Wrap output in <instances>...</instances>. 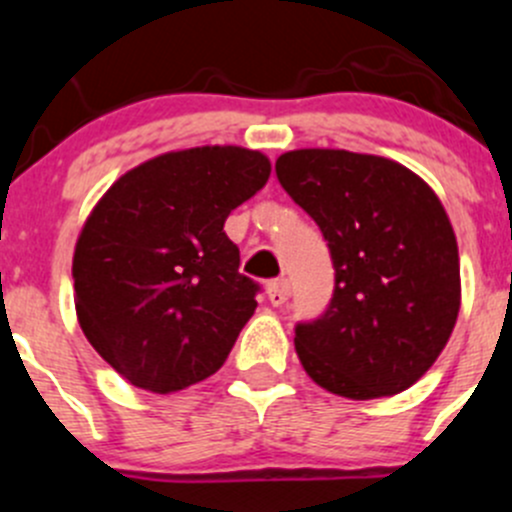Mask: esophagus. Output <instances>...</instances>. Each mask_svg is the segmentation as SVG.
<instances>
[{"label":"esophagus","instance_id":"1","mask_svg":"<svg viewBox=\"0 0 512 512\" xmlns=\"http://www.w3.org/2000/svg\"><path fill=\"white\" fill-rule=\"evenodd\" d=\"M267 299H270L275 307H282V304L289 299V282L287 280H272L267 285Z\"/></svg>","mask_w":512,"mask_h":512}]
</instances>
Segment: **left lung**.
<instances>
[{
    "instance_id": "left-lung-1",
    "label": "left lung",
    "mask_w": 512,
    "mask_h": 512,
    "mask_svg": "<svg viewBox=\"0 0 512 512\" xmlns=\"http://www.w3.org/2000/svg\"><path fill=\"white\" fill-rule=\"evenodd\" d=\"M285 193L322 230L334 265L327 309L294 327L304 371L366 401L416 384L461 307L458 245L441 200L389 158L304 148L277 158Z\"/></svg>"
}]
</instances>
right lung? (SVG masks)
<instances>
[{
    "mask_svg": "<svg viewBox=\"0 0 512 512\" xmlns=\"http://www.w3.org/2000/svg\"><path fill=\"white\" fill-rule=\"evenodd\" d=\"M267 178L262 153L203 146L128 170L98 200L74 252L76 314L133 386L168 394L225 364L260 285L223 225Z\"/></svg>",
    "mask_w": 512,
    "mask_h": 512,
    "instance_id": "1",
    "label": "right lung"
}]
</instances>
